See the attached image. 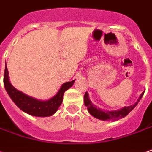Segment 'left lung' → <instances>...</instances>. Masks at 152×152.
I'll return each instance as SVG.
<instances>
[{
	"instance_id": "1",
	"label": "left lung",
	"mask_w": 152,
	"mask_h": 152,
	"mask_svg": "<svg viewBox=\"0 0 152 152\" xmlns=\"http://www.w3.org/2000/svg\"><path fill=\"white\" fill-rule=\"evenodd\" d=\"M144 92H145V91L141 94L139 98L135 104L129 105V106H124V107L119 109V110H110V111H109V110H102L99 107L97 108L96 105H94L91 102V100L89 99V96H88V92H86L84 95V104L87 106V108H88V112L90 113V115L93 116V117H95V118L98 119H102L103 121H110V120L115 121V120H119V119L124 118L126 115H128L129 113L131 112L133 109L135 108V106L137 105V103L139 102L141 98L142 97Z\"/></svg>"
}]
</instances>
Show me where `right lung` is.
I'll return each mask as SVG.
<instances>
[{"label":"right lung","mask_w":152,"mask_h":152,"mask_svg":"<svg viewBox=\"0 0 152 152\" xmlns=\"http://www.w3.org/2000/svg\"><path fill=\"white\" fill-rule=\"evenodd\" d=\"M74 81L75 79L71 82L64 83L61 86V89L52 98L47 101H42L26 95L25 93L14 88V86L10 82L9 72L5 63L4 74V86L5 90L11 100L15 102V104L21 110L30 115L37 117H48L54 115L61 106L64 91L73 86Z\"/></svg>","instance_id":"right-lung-1"}]
</instances>
